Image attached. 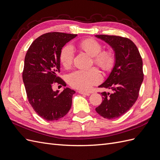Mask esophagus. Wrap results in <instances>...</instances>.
<instances>
[{
	"mask_svg": "<svg viewBox=\"0 0 160 160\" xmlns=\"http://www.w3.org/2000/svg\"><path fill=\"white\" fill-rule=\"evenodd\" d=\"M78 93H80V94L85 95H88V96L90 95V93H87V92L83 91H81V90H79V91H78Z\"/></svg>",
	"mask_w": 160,
	"mask_h": 160,
	"instance_id": "34e87169",
	"label": "esophagus"
}]
</instances>
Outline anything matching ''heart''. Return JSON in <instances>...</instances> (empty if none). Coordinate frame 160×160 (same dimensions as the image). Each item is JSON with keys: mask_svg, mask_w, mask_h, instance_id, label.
I'll use <instances>...</instances> for the list:
<instances>
[{"mask_svg": "<svg viewBox=\"0 0 160 160\" xmlns=\"http://www.w3.org/2000/svg\"><path fill=\"white\" fill-rule=\"evenodd\" d=\"M82 49L93 57L95 64L105 70L109 69L114 61L113 53L109 51L102 50V46L93 38H86L79 42ZM75 55L74 48L71 45H66L60 52V61L65 67H69L73 61ZM102 80V75L96 68L89 69H77L67 76V81L73 88L88 91L92 86L99 83Z\"/></svg>", "mask_w": 160, "mask_h": 160, "instance_id": "1", "label": "heart"}]
</instances>
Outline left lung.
I'll use <instances>...</instances> for the list:
<instances>
[{
  "label": "left lung",
  "mask_w": 160,
  "mask_h": 160,
  "mask_svg": "<svg viewBox=\"0 0 160 160\" xmlns=\"http://www.w3.org/2000/svg\"><path fill=\"white\" fill-rule=\"evenodd\" d=\"M109 44L115 52V62L108 78L99 88L113 91L102 92V103L95 108L99 115L114 119L124 115L137 101L143 80V61L136 45L129 38L115 35H95Z\"/></svg>",
  "instance_id": "1"
}]
</instances>
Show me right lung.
Returning a JSON list of instances; mask_svg holds the SVG:
<instances>
[{
    "label": "right lung",
    "instance_id": "add662e5",
    "mask_svg": "<svg viewBox=\"0 0 160 160\" xmlns=\"http://www.w3.org/2000/svg\"><path fill=\"white\" fill-rule=\"evenodd\" d=\"M74 34L51 32L38 37L26 53L22 72L28 102L35 112L46 121L64 117L71 108L72 97L75 91L68 88L61 93L54 91L52 84L66 87L58 73L60 72V52L72 38Z\"/></svg>",
    "mask_w": 160,
    "mask_h": 160
}]
</instances>
